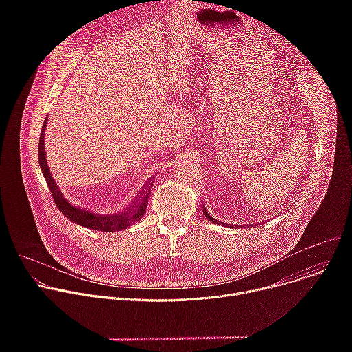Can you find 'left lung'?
<instances>
[{
	"label": "left lung",
	"mask_w": 352,
	"mask_h": 352,
	"mask_svg": "<svg viewBox=\"0 0 352 352\" xmlns=\"http://www.w3.org/2000/svg\"><path fill=\"white\" fill-rule=\"evenodd\" d=\"M204 214L208 217V220H210L212 223H214V224H221L219 220H216V219H213L209 213H208V210H206V208H205V205H204Z\"/></svg>",
	"instance_id": "obj_1"
}]
</instances>
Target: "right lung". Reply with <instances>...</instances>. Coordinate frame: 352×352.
<instances>
[{
    "instance_id": "add662e5",
    "label": "right lung",
    "mask_w": 352,
    "mask_h": 352,
    "mask_svg": "<svg viewBox=\"0 0 352 352\" xmlns=\"http://www.w3.org/2000/svg\"><path fill=\"white\" fill-rule=\"evenodd\" d=\"M45 126H47V118L44 120V124H43V128H41V132H40L38 164H40L41 173L45 178V182L50 188V192H52V196L54 199L57 208L60 209V212L75 224H79L82 227L90 228V230L103 231V232L121 231V230H125V228L131 227L132 224H136L143 217V214L146 213L147 199L150 196V189H152V186H153V178L146 182V185L143 186V190H142L139 199L135 202V205L132 208H129L126 212L121 213V214L100 216V214H96V213H93L87 209L78 208V206L72 205L71 202H68L67 197L63 195L61 189L58 188L57 182L54 181L52 173H50L47 159H45V146H44Z\"/></svg>"
}]
</instances>
